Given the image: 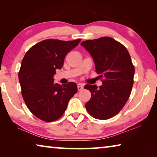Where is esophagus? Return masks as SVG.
Instances as JSON below:
<instances>
[{
  "mask_svg": "<svg viewBox=\"0 0 157 157\" xmlns=\"http://www.w3.org/2000/svg\"><path fill=\"white\" fill-rule=\"evenodd\" d=\"M78 91H82V89H83V86H82L81 84H78Z\"/></svg>",
  "mask_w": 157,
  "mask_h": 157,
  "instance_id": "obj_1",
  "label": "esophagus"
}]
</instances>
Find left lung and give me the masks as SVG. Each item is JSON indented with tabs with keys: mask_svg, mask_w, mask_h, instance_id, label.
Segmentation results:
<instances>
[{
	"mask_svg": "<svg viewBox=\"0 0 157 157\" xmlns=\"http://www.w3.org/2000/svg\"><path fill=\"white\" fill-rule=\"evenodd\" d=\"M81 45L91 55L102 82L99 88L85 85L91 94L85 107L95 118L109 119L120 112L131 94L135 71L131 57L123 44L109 36L84 41Z\"/></svg>",
	"mask_w": 157,
	"mask_h": 157,
	"instance_id": "obj_1",
	"label": "left lung"
}]
</instances>
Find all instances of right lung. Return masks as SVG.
<instances>
[{
    "label": "right lung",
    "instance_id": "1",
    "mask_svg": "<svg viewBox=\"0 0 157 157\" xmlns=\"http://www.w3.org/2000/svg\"><path fill=\"white\" fill-rule=\"evenodd\" d=\"M80 41L46 39L34 45L25 53L18 79L25 105L36 118L45 122L57 121L78 91L75 83L55 84L53 76L56 69L62 68L67 53Z\"/></svg>",
    "mask_w": 157,
    "mask_h": 157
}]
</instances>
